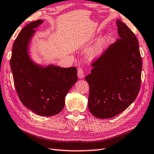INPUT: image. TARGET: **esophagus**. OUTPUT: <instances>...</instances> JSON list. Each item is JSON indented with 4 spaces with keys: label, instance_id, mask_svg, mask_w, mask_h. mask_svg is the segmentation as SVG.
I'll return each instance as SVG.
<instances>
[{
    "label": "esophagus",
    "instance_id": "obj_1",
    "mask_svg": "<svg viewBox=\"0 0 154 154\" xmlns=\"http://www.w3.org/2000/svg\"><path fill=\"white\" fill-rule=\"evenodd\" d=\"M77 75L78 77L80 78V79H82L84 77L85 74H84V71L82 68H79L77 71Z\"/></svg>",
    "mask_w": 154,
    "mask_h": 154
}]
</instances>
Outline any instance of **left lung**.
Returning a JSON list of instances; mask_svg holds the SVG:
<instances>
[{
    "label": "left lung",
    "instance_id": "obj_1",
    "mask_svg": "<svg viewBox=\"0 0 154 154\" xmlns=\"http://www.w3.org/2000/svg\"><path fill=\"white\" fill-rule=\"evenodd\" d=\"M119 38L111 44L85 77L89 85L88 106L99 119H110L136 99L141 85L142 60L132 31L116 20Z\"/></svg>",
    "mask_w": 154,
    "mask_h": 154
}]
</instances>
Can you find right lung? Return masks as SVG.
Listing matches in <instances>:
<instances>
[{"label":"right lung","mask_w":154,"mask_h":154,"mask_svg":"<svg viewBox=\"0 0 154 154\" xmlns=\"http://www.w3.org/2000/svg\"><path fill=\"white\" fill-rule=\"evenodd\" d=\"M44 22L38 20L22 29L12 46L11 67L16 92L24 105L44 116L56 115L63 110L67 93L78 80L75 67L63 68L38 64L29 55L35 28Z\"/></svg>","instance_id":"right-lung-1"}]
</instances>
